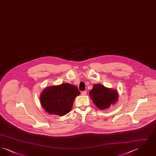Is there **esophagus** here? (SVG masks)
Segmentation results:
<instances>
[{"label": "esophagus", "mask_w": 156, "mask_h": 156, "mask_svg": "<svg viewBox=\"0 0 156 156\" xmlns=\"http://www.w3.org/2000/svg\"><path fill=\"white\" fill-rule=\"evenodd\" d=\"M82 95H87V91H82L81 92Z\"/></svg>", "instance_id": "esophagus-1"}]
</instances>
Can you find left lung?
<instances>
[{
    "instance_id": "obj_1",
    "label": "left lung",
    "mask_w": 156,
    "mask_h": 156,
    "mask_svg": "<svg viewBox=\"0 0 156 156\" xmlns=\"http://www.w3.org/2000/svg\"><path fill=\"white\" fill-rule=\"evenodd\" d=\"M89 97L101 110H105L115 104L119 99L116 89L107 88L101 84H94L89 92Z\"/></svg>"
}]
</instances>
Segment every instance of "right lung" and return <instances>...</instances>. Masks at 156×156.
I'll list each match as a JSON object with an SVG mask.
<instances>
[{"label": "right lung", "instance_id": "obj_1", "mask_svg": "<svg viewBox=\"0 0 156 156\" xmlns=\"http://www.w3.org/2000/svg\"><path fill=\"white\" fill-rule=\"evenodd\" d=\"M80 94L78 88L69 83L48 87L40 94V104L48 113L62 116L71 111Z\"/></svg>", "mask_w": 156, "mask_h": 156}]
</instances>
